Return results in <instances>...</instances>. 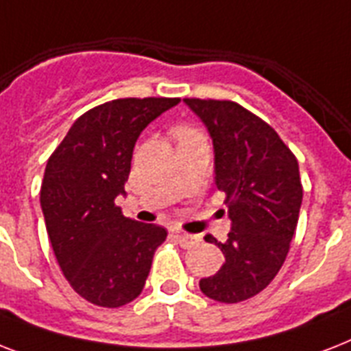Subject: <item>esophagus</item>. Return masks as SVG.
<instances>
[{
    "label": "esophagus",
    "mask_w": 351,
    "mask_h": 351,
    "mask_svg": "<svg viewBox=\"0 0 351 351\" xmlns=\"http://www.w3.org/2000/svg\"><path fill=\"white\" fill-rule=\"evenodd\" d=\"M176 240H178V244L182 245V247H186V250H189V247H195V245L200 244V234H189V233H182V231H176L175 233Z\"/></svg>",
    "instance_id": "1"
}]
</instances>
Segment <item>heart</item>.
Masks as SVG:
<instances>
[{
	"instance_id": "obj_1",
	"label": "heart",
	"mask_w": 351,
	"mask_h": 351,
	"mask_svg": "<svg viewBox=\"0 0 351 351\" xmlns=\"http://www.w3.org/2000/svg\"><path fill=\"white\" fill-rule=\"evenodd\" d=\"M173 136L178 143L186 142V140H193V138H200L204 136L200 129H197L195 125H189V123H180V125L173 127Z\"/></svg>"
}]
</instances>
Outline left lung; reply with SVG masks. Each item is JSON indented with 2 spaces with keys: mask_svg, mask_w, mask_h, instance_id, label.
<instances>
[{
  "mask_svg": "<svg viewBox=\"0 0 351 351\" xmlns=\"http://www.w3.org/2000/svg\"><path fill=\"white\" fill-rule=\"evenodd\" d=\"M208 125L215 184L224 193L231 231L219 271L200 280L206 297L242 302L271 282L288 256L302 204L299 162L269 123L231 100L184 98Z\"/></svg>",
  "mask_w": 351,
  "mask_h": 351,
  "instance_id": "8db88e82",
  "label": "left lung"
}]
</instances>
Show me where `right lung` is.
<instances>
[{
    "instance_id": "right-lung-1",
    "label": "right lung",
    "mask_w": 351,
    "mask_h": 351,
    "mask_svg": "<svg viewBox=\"0 0 351 351\" xmlns=\"http://www.w3.org/2000/svg\"><path fill=\"white\" fill-rule=\"evenodd\" d=\"M180 98H118L84 112L49 156L40 202L52 251L87 302L120 308L142 293L162 226L127 219L114 204L140 132Z\"/></svg>"
}]
</instances>
